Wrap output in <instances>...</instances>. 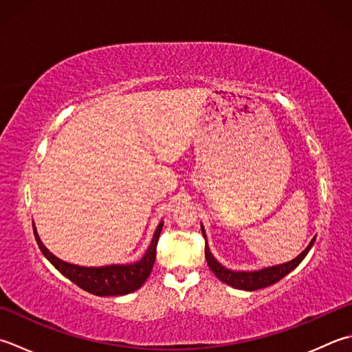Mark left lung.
Returning a JSON list of instances; mask_svg holds the SVG:
<instances>
[{"label": "left lung", "mask_w": 352, "mask_h": 352, "mask_svg": "<svg viewBox=\"0 0 352 352\" xmlns=\"http://www.w3.org/2000/svg\"><path fill=\"white\" fill-rule=\"evenodd\" d=\"M201 232H203V236L206 238V232H204L203 224H201ZM314 241H316V238L311 239V243L307 245V249L302 252L298 258L288 261V263H285V264L265 267V268H261V270H254V272H233V270H229V268L223 267L215 258L212 256L208 243H206L204 254H206V261H208V265L210 267V270L219 280L224 282V284H227V285L233 287V288H238V290L254 292V290H259V288H265L268 285L276 284L278 280H280L282 278L287 276V274L292 270H294V268L302 263V259L307 256V253L313 247Z\"/></svg>", "instance_id": "8db88e82"}]
</instances>
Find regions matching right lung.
<instances>
[{
  "mask_svg": "<svg viewBox=\"0 0 352 352\" xmlns=\"http://www.w3.org/2000/svg\"><path fill=\"white\" fill-rule=\"evenodd\" d=\"M162 229L163 221L158 224L155 229L153 241H151V245L148 247L146 253L143 254V258L140 261H137L134 264L80 267L65 263V261L54 256L52 252H48L47 247L43 244V241H41L36 232V227H34L33 223L34 238H36L39 250L43 252L44 256L50 261L59 273L70 279L73 284L80 287L82 290L96 296H123L139 290L144 284V280L148 279L151 272H153V267L155 263V249Z\"/></svg>",
  "mask_w": 352,
  "mask_h": 352,
  "instance_id": "right-lung-1",
  "label": "right lung"
}]
</instances>
